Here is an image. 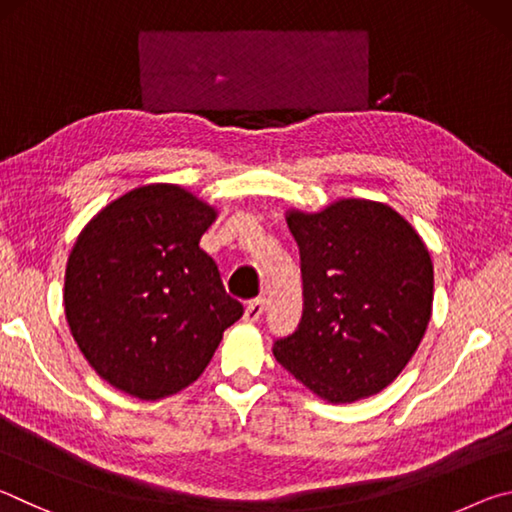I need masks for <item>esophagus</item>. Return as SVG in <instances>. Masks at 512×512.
<instances>
[{"label": "esophagus", "mask_w": 512, "mask_h": 512, "mask_svg": "<svg viewBox=\"0 0 512 512\" xmlns=\"http://www.w3.org/2000/svg\"><path fill=\"white\" fill-rule=\"evenodd\" d=\"M264 309H266V302H264V298H255V300H250L248 305H246V311H244V320H246V323H257V320L262 318Z\"/></svg>", "instance_id": "obj_1"}]
</instances>
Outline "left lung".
<instances>
[{
	"instance_id": "1",
	"label": "left lung",
	"mask_w": 512,
	"mask_h": 512,
	"mask_svg": "<svg viewBox=\"0 0 512 512\" xmlns=\"http://www.w3.org/2000/svg\"><path fill=\"white\" fill-rule=\"evenodd\" d=\"M300 248L302 318L275 359L329 402L386 388L418 350L431 318L433 264L409 223L384 203L345 198L289 212Z\"/></svg>"
}]
</instances>
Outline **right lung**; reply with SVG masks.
I'll use <instances>...</instances> for the list:
<instances>
[{
  "label": "right lung",
  "mask_w": 512,
  "mask_h": 512,
  "mask_svg": "<svg viewBox=\"0 0 512 512\" xmlns=\"http://www.w3.org/2000/svg\"><path fill=\"white\" fill-rule=\"evenodd\" d=\"M214 219L185 189L146 185L103 207L76 239L67 323L83 357L119 391L140 400L178 393L244 314L198 246Z\"/></svg>",
  "instance_id": "obj_1"
}]
</instances>
